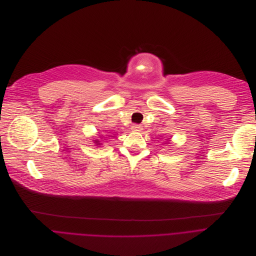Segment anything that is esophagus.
<instances>
[{"label":"esophagus","mask_w":256,"mask_h":256,"mask_svg":"<svg viewBox=\"0 0 256 256\" xmlns=\"http://www.w3.org/2000/svg\"><path fill=\"white\" fill-rule=\"evenodd\" d=\"M131 129H132L133 131H141L143 128H142V126H141V125H138V124H134V125H132Z\"/></svg>","instance_id":"esophagus-1"}]
</instances>
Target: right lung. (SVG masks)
<instances>
[{
  "instance_id": "add662e5",
  "label": "right lung",
  "mask_w": 256,
  "mask_h": 256,
  "mask_svg": "<svg viewBox=\"0 0 256 256\" xmlns=\"http://www.w3.org/2000/svg\"><path fill=\"white\" fill-rule=\"evenodd\" d=\"M94 141H96V145H98V140H94Z\"/></svg>"
}]
</instances>
